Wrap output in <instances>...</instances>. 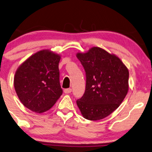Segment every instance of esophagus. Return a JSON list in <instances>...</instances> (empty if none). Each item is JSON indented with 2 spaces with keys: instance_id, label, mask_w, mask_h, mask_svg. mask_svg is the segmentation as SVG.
Returning <instances> with one entry per match:
<instances>
[{
  "instance_id": "esophagus-1",
  "label": "esophagus",
  "mask_w": 152,
  "mask_h": 152,
  "mask_svg": "<svg viewBox=\"0 0 152 152\" xmlns=\"http://www.w3.org/2000/svg\"><path fill=\"white\" fill-rule=\"evenodd\" d=\"M64 93L65 94H70V93L72 91V90H71V88H66V89H64Z\"/></svg>"
}]
</instances>
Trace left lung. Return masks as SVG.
Returning a JSON list of instances; mask_svg holds the SVG:
<instances>
[{
	"mask_svg": "<svg viewBox=\"0 0 152 152\" xmlns=\"http://www.w3.org/2000/svg\"><path fill=\"white\" fill-rule=\"evenodd\" d=\"M77 57L86 75L83 96L76 103L84 118L99 120L118 108L129 90V71L120 58L98 47Z\"/></svg>",
	"mask_w": 152,
	"mask_h": 152,
	"instance_id": "8db88e82",
	"label": "left lung"
}]
</instances>
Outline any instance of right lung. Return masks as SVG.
<instances>
[{
    "label": "right lung",
    "instance_id": "1",
    "mask_svg": "<svg viewBox=\"0 0 152 152\" xmlns=\"http://www.w3.org/2000/svg\"><path fill=\"white\" fill-rule=\"evenodd\" d=\"M59 54L49 49L34 53L18 67L14 87L24 106L37 113L49 110L62 94Z\"/></svg>",
    "mask_w": 152,
    "mask_h": 152
}]
</instances>
